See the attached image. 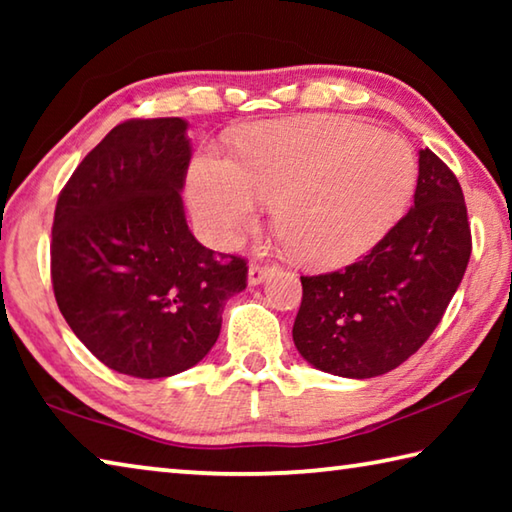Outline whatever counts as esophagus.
I'll list each match as a JSON object with an SVG mask.
<instances>
[{"label": "esophagus", "instance_id": "1", "mask_svg": "<svg viewBox=\"0 0 512 512\" xmlns=\"http://www.w3.org/2000/svg\"><path fill=\"white\" fill-rule=\"evenodd\" d=\"M273 268L262 266V264H250L248 268V284L250 287H257V284H262L268 275H271Z\"/></svg>", "mask_w": 512, "mask_h": 512}]
</instances>
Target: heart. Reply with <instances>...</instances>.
I'll return each mask as SVG.
<instances>
[{"label": "heart", "mask_w": 512, "mask_h": 512, "mask_svg": "<svg viewBox=\"0 0 512 512\" xmlns=\"http://www.w3.org/2000/svg\"><path fill=\"white\" fill-rule=\"evenodd\" d=\"M411 146L345 117L268 121L237 142V162L203 153L187 180L189 205L216 244H232L266 201L302 264L332 268L379 244L415 187Z\"/></svg>", "instance_id": "heart-1"}]
</instances>
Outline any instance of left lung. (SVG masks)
Segmentation results:
<instances>
[{
    "label": "left lung",
    "instance_id": "left-lung-1",
    "mask_svg": "<svg viewBox=\"0 0 512 512\" xmlns=\"http://www.w3.org/2000/svg\"><path fill=\"white\" fill-rule=\"evenodd\" d=\"M413 207L359 262L302 275L293 343L329 375L370 379L422 348L461 284L472 253L463 189L420 151Z\"/></svg>",
    "mask_w": 512,
    "mask_h": 512
}]
</instances>
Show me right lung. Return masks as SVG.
<instances>
[{
    "instance_id": "1",
    "label": "right lung",
    "mask_w": 512,
    "mask_h": 512,
    "mask_svg": "<svg viewBox=\"0 0 512 512\" xmlns=\"http://www.w3.org/2000/svg\"><path fill=\"white\" fill-rule=\"evenodd\" d=\"M187 121L131 119L85 155L58 196L51 282L60 314L108 368L162 379L219 339L228 298L246 289L241 257L198 244L180 192Z\"/></svg>"
}]
</instances>
